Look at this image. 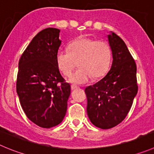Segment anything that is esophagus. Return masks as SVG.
Returning <instances> with one entry per match:
<instances>
[{"instance_id": "34e87169", "label": "esophagus", "mask_w": 154, "mask_h": 154, "mask_svg": "<svg viewBox=\"0 0 154 154\" xmlns=\"http://www.w3.org/2000/svg\"><path fill=\"white\" fill-rule=\"evenodd\" d=\"M70 87H71V90H74V89H77V86L71 85V86H70Z\"/></svg>"}]
</instances>
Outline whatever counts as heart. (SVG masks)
<instances>
[{
    "label": "heart",
    "instance_id": "obj_1",
    "mask_svg": "<svg viewBox=\"0 0 154 154\" xmlns=\"http://www.w3.org/2000/svg\"><path fill=\"white\" fill-rule=\"evenodd\" d=\"M69 52L59 50L56 54V64L64 76H70L78 64L80 68L70 76L69 81L84 84L93 78L104 75L112 61V50L106 41L80 38L68 45Z\"/></svg>",
    "mask_w": 154,
    "mask_h": 154
}]
</instances>
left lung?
Listing matches in <instances>:
<instances>
[{
	"instance_id": "8db88e82",
	"label": "left lung",
	"mask_w": 154,
	"mask_h": 154,
	"mask_svg": "<svg viewBox=\"0 0 154 154\" xmlns=\"http://www.w3.org/2000/svg\"><path fill=\"white\" fill-rule=\"evenodd\" d=\"M107 37L112 53L111 68L102 80L85 89L89 119L102 129L122 122L137 93V66L127 45L112 32Z\"/></svg>"
}]
</instances>
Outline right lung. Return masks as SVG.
<instances>
[{
  "instance_id": "add662e5",
  "label": "right lung",
  "mask_w": 154,
  "mask_h": 154,
  "mask_svg": "<svg viewBox=\"0 0 154 154\" xmlns=\"http://www.w3.org/2000/svg\"><path fill=\"white\" fill-rule=\"evenodd\" d=\"M60 29L47 28L34 37L19 61L17 92L24 112L44 128L57 125L65 116L70 85L56 64Z\"/></svg>"
}]
</instances>
